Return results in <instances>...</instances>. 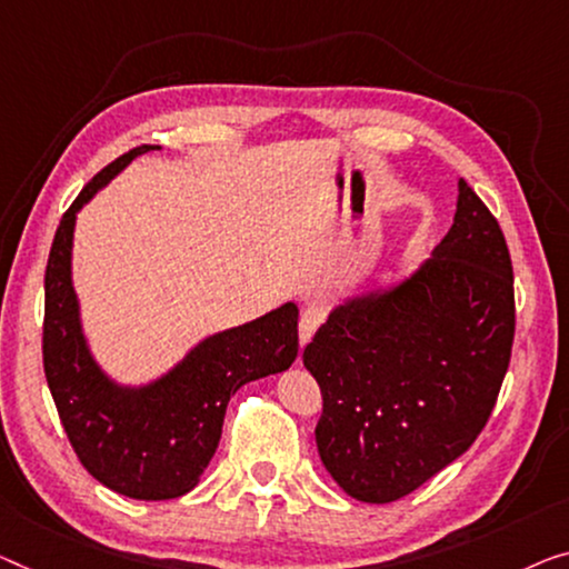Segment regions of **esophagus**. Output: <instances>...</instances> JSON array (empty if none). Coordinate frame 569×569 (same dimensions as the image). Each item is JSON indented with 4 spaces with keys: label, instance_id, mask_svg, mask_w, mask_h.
<instances>
[{
    "label": "esophagus",
    "instance_id": "34e87169",
    "mask_svg": "<svg viewBox=\"0 0 569 569\" xmlns=\"http://www.w3.org/2000/svg\"><path fill=\"white\" fill-rule=\"evenodd\" d=\"M325 317H327V307H325V303H319V301L309 303V307L301 311V319H299V342H301V347H307L311 342L313 332H317L321 321H325Z\"/></svg>",
    "mask_w": 569,
    "mask_h": 569
}]
</instances>
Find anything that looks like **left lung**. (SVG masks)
Listing matches in <instances>:
<instances>
[{
    "label": "left lung",
    "mask_w": 569,
    "mask_h": 569,
    "mask_svg": "<svg viewBox=\"0 0 569 569\" xmlns=\"http://www.w3.org/2000/svg\"><path fill=\"white\" fill-rule=\"evenodd\" d=\"M431 258L329 311L303 350L325 411L327 472L362 503H391L455 462L486 427L511 360L506 237L468 183Z\"/></svg>",
    "instance_id": "1"
}]
</instances>
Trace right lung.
<instances>
[{
    "label": "right lung",
    "mask_w": 569,
    "mask_h": 569,
    "mask_svg": "<svg viewBox=\"0 0 569 569\" xmlns=\"http://www.w3.org/2000/svg\"><path fill=\"white\" fill-rule=\"evenodd\" d=\"M150 146L109 163L76 197L46 268L42 368L58 417L83 468L114 493L168 501L197 488L222 437L230 398L250 380L291 368L299 355V307L262 313L248 325L203 337L183 360L142 386L109 378L83 335L71 256L76 214Z\"/></svg>",
    "instance_id": "obj_1"
}]
</instances>
